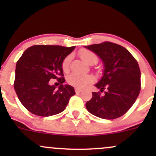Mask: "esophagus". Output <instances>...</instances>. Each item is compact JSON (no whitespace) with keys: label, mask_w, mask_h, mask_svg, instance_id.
<instances>
[{"label":"esophagus","mask_w":156,"mask_h":156,"mask_svg":"<svg viewBox=\"0 0 156 156\" xmlns=\"http://www.w3.org/2000/svg\"><path fill=\"white\" fill-rule=\"evenodd\" d=\"M75 90H76V92L77 93V94H78V93H80V92H81V89H78V88H76L75 89Z\"/></svg>","instance_id":"34e87169"}]
</instances>
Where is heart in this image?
Here are the masks:
<instances>
[{"mask_svg": "<svg viewBox=\"0 0 156 156\" xmlns=\"http://www.w3.org/2000/svg\"><path fill=\"white\" fill-rule=\"evenodd\" d=\"M79 54L82 60L87 64H90V65L91 64H95L98 61V58L95 53L89 51V50H81ZM71 59H72V55H69L64 58L63 62H62V69L64 72H67L69 69ZM94 77L90 76V75H79L77 74V73H72L67 77L68 83L78 89L83 88L88 83L94 81Z\"/></svg>", "mask_w": 156, "mask_h": 156, "instance_id": "1", "label": "heart"}]
</instances>
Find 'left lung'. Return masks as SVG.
<instances>
[{"instance_id": "obj_1", "label": "left lung", "mask_w": 156, "mask_h": 156, "mask_svg": "<svg viewBox=\"0 0 156 156\" xmlns=\"http://www.w3.org/2000/svg\"><path fill=\"white\" fill-rule=\"evenodd\" d=\"M101 58L103 76L94 86L104 94L92 92L88 112L105 119L120 117L135 103L141 89V72L136 60L126 48L105 42L84 46Z\"/></svg>"}]
</instances>
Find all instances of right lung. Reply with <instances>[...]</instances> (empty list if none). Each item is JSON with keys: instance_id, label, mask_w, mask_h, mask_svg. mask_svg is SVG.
Segmentation results:
<instances>
[{"instance_id": "right-lung-1", "label": "right lung", "mask_w": 156, "mask_h": 156, "mask_svg": "<svg viewBox=\"0 0 156 156\" xmlns=\"http://www.w3.org/2000/svg\"><path fill=\"white\" fill-rule=\"evenodd\" d=\"M76 46L34 45L17 61L15 69V92L20 101L32 114L49 117L65 109L71 97L76 94L72 86L64 84L62 62ZM57 79L60 86L50 85Z\"/></svg>"}]
</instances>
